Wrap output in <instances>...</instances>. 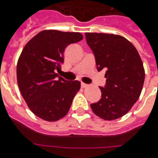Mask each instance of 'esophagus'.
Returning a JSON list of instances; mask_svg holds the SVG:
<instances>
[{"instance_id": "obj_1", "label": "esophagus", "mask_w": 158, "mask_h": 158, "mask_svg": "<svg viewBox=\"0 0 158 158\" xmlns=\"http://www.w3.org/2000/svg\"><path fill=\"white\" fill-rule=\"evenodd\" d=\"M88 86V85L86 84V83H84V82H81V86H82V88L86 87V86Z\"/></svg>"}]
</instances>
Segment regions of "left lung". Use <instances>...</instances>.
<instances>
[{
	"label": "left lung",
	"instance_id": "1",
	"mask_svg": "<svg viewBox=\"0 0 158 158\" xmlns=\"http://www.w3.org/2000/svg\"><path fill=\"white\" fill-rule=\"evenodd\" d=\"M98 72L106 70L102 98L90 105L94 113L113 120L128 113L141 94L145 70L137 49L127 39L113 34L86 33Z\"/></svg>",
	"mask_w": 158,
	"mask_h": 158
}]
</instances>
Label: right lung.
<instances>
[{
    "label": "right lung",
    "mask_w": 158,
    "mask_h": 158,
    "mask_svg": "<svg viewBox=\"0 0 158 158\" xmlns=\"http://www.w3.org/2000/svg\"><path fill=\"white\" fill-rule=\"evenodd\" d=\"M79 32L42 31L24 46L16 67L17 82L23 98L35 115L56 121L69 113L80 82L58 76L69 45L79 42Z\"/></svg>",
    "instance_id": "add662e5"
}]
</instances>
